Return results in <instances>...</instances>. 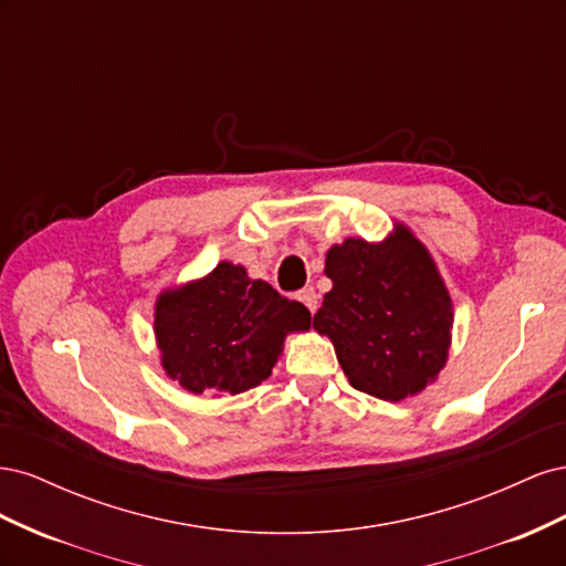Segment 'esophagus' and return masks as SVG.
Listing matches in <instances>:
<instances>
[{
  "label": "esophagus",
  "mask_w": 566,
  "mask_h": 566,
  "mask_svg": "<svg viewBox=\"0 0 566 566\" xmlns=\"http://www.w3.org/2000/svg\"><path fill=\"white\" fill-rule=\"evenodd\" d=\"M297 300L306 306V310H310L312 314L318 310V295H316V290L314 287H304V290H300L297 293Z\"/></svg>",
  "instance_id": "esophagus-1"
}]
</instances>
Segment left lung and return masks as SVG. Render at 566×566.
<instances>
[{
    "label": "left lung",
    "mask_w": 566,
    "mask_h": 566,
    "mask_svg": "<svg viewBox=\"0 0 566 566\" xmlns=\"http://www.w3.org/2000/svg\"><path fill=\"white\" fill-rule=\"evenodd\" d=\"M333 281L314 314L358 391L385 401L416 397L447 366L453 304L432 254L403 224L382 243L347 238L325 254Z\"/></svg>",
    "instance_id": "8db88e82"
}]
</instances>
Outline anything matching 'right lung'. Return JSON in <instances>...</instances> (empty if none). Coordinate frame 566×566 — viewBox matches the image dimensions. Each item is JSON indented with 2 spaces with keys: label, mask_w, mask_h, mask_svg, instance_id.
I'll list each match as a JSON object with an SVG mask.
<instances>
[{
  "label": "right lung",
  "mask_w": 566,
  "mask_h": 566,
  "mask_svg": "<svg viewBox=\"0 0 566 566\" xmlns=\"http://www.w3.org/2000/svg\"><path fill=\"white\" fill-rule=\"evenodd\" d=\"M153 325L167 378L193 394H241L269 378L285 335L310 331L312 314L219 262L205 279L165 290Z\"/></svg>",
  "instance_id": "obj_1"
}]
</instances>
